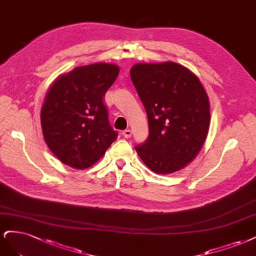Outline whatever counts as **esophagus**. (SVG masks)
Instances as JSON below:
<instances>
[{"label": "esophagus", "mask_w": 256, "mask_h": 256, "mask_svg": "<svg viewBox=\"0 0 256 256\" xmlns=\"http://www.w3.org/2000/svg\"><path fill=\"white\" fill-rule=\"evenodd\" d=\"M122 135L124 136L126 138H130V137L132 136V130H123V132H122Z\"/></svg>", "instance_id": "esophagus-1"}]
</instances>
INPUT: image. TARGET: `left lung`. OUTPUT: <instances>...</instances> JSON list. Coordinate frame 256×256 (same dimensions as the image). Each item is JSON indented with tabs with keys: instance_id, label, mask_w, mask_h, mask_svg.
<instances>
[{
	"instance_id": "obj_1",
	"label": "left lung",
	"mask_w": 256,
	"mask_h": 256,
	"mask_svg": "<svg viewBox=\"0 0 256 256\" xmlns=\"http://www.w3.org/2000/svg\"><path fill=\"white\" fill-rule=\"evenodd\" d=\"M130 74L149 121V138L136 146L139 158L158 174L185 168L210 130V100L199 78L173 62H139Z\"/></svg>"
}]
</instances>
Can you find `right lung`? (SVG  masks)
Listing matches in <instances>:
<instances>
[{"label":"right lung","instance_id":"right-lung-1","mask_svg":"<svg viewBox=\"0 0 256 256\" xmlns=\"http://www.w3.org/2000/svg\"><path fill=\"white\" fill-rule=\"evenodd\" d=\"M118 74L114 64L82 66L62 74L48 88L41 128L48 149L67 166L92 167L117 139L103 98Z\"/></svg>","mask_w":256,"mask_h":256}]
</instances>
